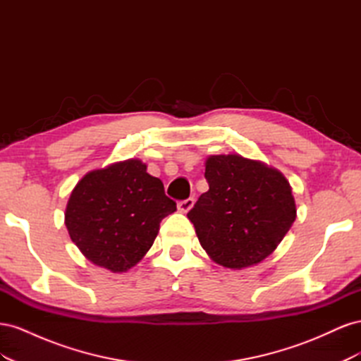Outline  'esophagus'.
<instances>
[{"label": "esophagus", "instance_id": "esophagus-1", "mask_svg": "<svg viewBox=\"0 0 361 361\" xmlns=\"http://www.w3.org/2000/svg\"><path fill=\"white\" fill-rule=\"evenodd\" d=\"M192 206H194V199L190 197V199H187V200H180V202L178 203V209H179L180 212H188Z\"/></svg>", "mask_w": 361, "mask_h": 361}]
</instances>
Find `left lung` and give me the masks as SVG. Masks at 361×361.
<instances>
[{"label": "left lung", "mask_w": 361, "mask_h": 361, "mask_svg": "<svg viewBox=\"0 0 361 361\" xmlns=\"http://www.w3.org/2000/svg\"><path fill=\"white\" fill-rule=\"evenodd\" d=\"M204 167L209 190L188 212L200 245L226 268L259 264L297 218L289 182L279 170L241 155H212Z\"/></svg>", "instance_id": "1"}]
</instances>
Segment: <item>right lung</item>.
<instances>
[{
    "label": "right lung",
    "instance_id": "right-lung-1",
    "mask_svg": "<svg viewBox=\"0 0 361 361\" xmlns=\"http://www.w3.org/2000/svg\"><path fill=\"white\" fill-rule=\"evenodd\" d=\"M140 159L93 170L76 183L64 212L75 245L94 265L125 272L154 244L164 216L176 203Z\"/></svg>",
    "mask_w": 361,
    "mask_h": 361
}]
</instances>
